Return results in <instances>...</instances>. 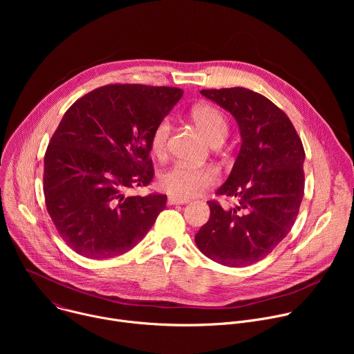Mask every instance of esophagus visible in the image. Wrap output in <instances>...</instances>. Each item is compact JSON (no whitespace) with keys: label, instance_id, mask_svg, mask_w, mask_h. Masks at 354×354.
<instances>
[{"label":"esophagus","instance_id":"34e87169","mask_svg":"<svg viewBox=\"0 0 354 354\" xmlns=\"http://www.w3.org/2000/svg\"><path fill=\"white\" fill-rule=\"evenodd\" d=\"M187 198H179V197H168V205H186L187 203Z\"/></svg>","mask_w":354,"mask_h":354}]
</instances>
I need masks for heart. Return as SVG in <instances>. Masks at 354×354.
I'll list each match as a JSON object with an SVG mask.
<instances>
[{
	"label": "heart",
	"mask_w": 354,
	"mask_h": 354,
	"mask_svg": "<svg viewBox=\"0 0 354 354\" xmlns=\"http://www.w3.org/2000/svg\"><path fill=\"white\" fill-rule=\"evenodd\" d=\"M190 116L198 130L203 133L212 144L223 141L228 131V122L224 112L214 104L196 105ZM171 133L169 119L160 120L151 131L149 149L151 154L162 158L167 153L168 138ZM218 182V172L213 167H187L174 165L160 175V186L172 197L187 198L206 192Z\"/></svg>",
	"instance_id": "obj_1"
}]
</instances>
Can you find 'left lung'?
<instances>
[{"label": "left lung", "instance_id": "1", "mask_svg": "<svg viewBox=\"0 0 354 354\" xmlns=\"http://www.w3.org/2000/svg\"><path fill=\"white\" fill-rule=\"evenodd\" d=\"M236 120L239 154L217 196L238 205L224 210L209 200L210 218L196 236L201 254L230 268L257 263L291 231L304 196L306 153L288 116L248 88L201 89Z\"/></svg>", "mask_w": 354, "mask_h": 354}]
</instances>
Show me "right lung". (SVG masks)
<instances>
[{
	"mask_svg": "<svg viewBox=\"0 0 354 354\" xmlns=\"http://www.w3.org/2000/svg\"><path fill=\"white\" fill-rule=\"evenodd\" d=\"M175 86H99L64 113L44 154L43 192L59 235L89 259L130 250L165 209L167 194L129 196L154 178L149 137L182 97Z\"/></svg>",
	"mask_w": 354,
	"mask_h": 354,
	"instance_id": "1",
	"label": "right lung"
}]
</instances>
